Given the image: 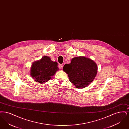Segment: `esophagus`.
<instances>
[{
  "label": "esophagus",
  "mask_w": 129,
  "mask_h": 129,
  "mask_svg": "<svg viewBox=\"0 0 129 129\" xmlns=\"http://www.w3.org/2000/svg\"><path fill=\"white\" fill-rule=\"evenodd\" d=\"M58 68H59L60 69H62V68H63V65H62V64H59V65H58Z\"/></svg>",
  "instance_id": "esophagus-1"
}]
</instances>
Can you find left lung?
<instances>
[{"instance_id": "8db88e82", "label": "left lung", "mask_w": 129, "mask_h": 129, "mask_svg": "<svg viewBox=\"0 0 129 129\" xmlns=\"http://www.w3.org/2000/svg\"><path fill=\"white\" fill-rule=\"evenodd\" d=\"M63 71L68 74L69 80L76 87L88 86L94 79L98 67L96 63L84 56L74 57L71 63L64 65Z\"/></svg>"}]
</instances>
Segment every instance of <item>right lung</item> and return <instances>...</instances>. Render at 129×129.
Instances as JSON below:
<instances>
[{"label":"right lung","mask_w":129,"mask_h":129,"mask_svg":"<svg viewBox=\"0 0 129 129\" xmlns=\"http://www.w3.org/2000/svg\"><path fill=\"white\" fill-rule=\"evenodd\" d=\"M57 70V63L52 61L48 56H44L32 65L31 76L36 82L43 83L50 80Z\"/></svg>","instance_id":"add662e5"}]
</instances>
